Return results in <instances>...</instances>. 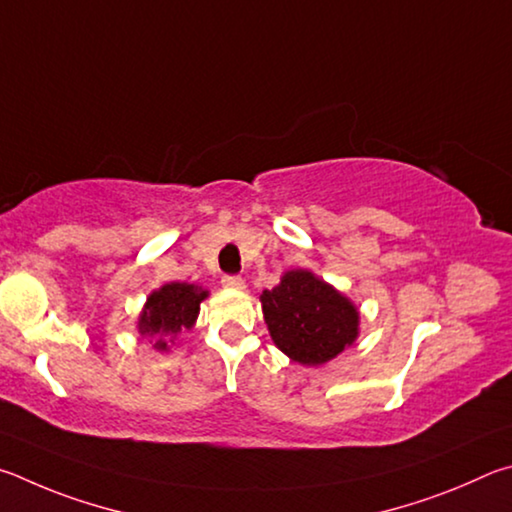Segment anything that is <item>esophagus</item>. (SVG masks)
Returning a JSON list of instances; mask_svg holds the SVG:
<instances>
[{"mask_svg":"<svg viewBox=\"0 0 512 512\" xmlns=\"http://www.w3.org/2000/svg\"><path fill=\"white\" fill-rule=\"evenodd\" d=\"M222 285L227 290H245V281H242L240 276H224Z\"/></svg>","mask_w":512,"mask_h":512,"instance_id":"1","label":"esophagus"}]
</instances>
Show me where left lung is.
Segmentation results:
<instances>
[{
  "label": "left lung",
  "instance_id": "obj_1",
  "mask_svg": "<svg viewBox=\"0 0 512 512\" xmlns=\"http://www.w3.org/2000/svg\"><path fill=\"white\" fill-rule=\"evenodd\" d=\"M267 330L279 351L303 366H321L360 337V308L310 270H288L261 294Z\"/></svg>",
  "mask_w": 512,
  "mask_h": 512
}]
</instances>
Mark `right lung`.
Returning a JSON list of instances; mask_svg holds the SVG:
<instances>
[{
    "instance_id": "add662e5",
    "label": "right lung",
    "mask_w": 512,
    "mask_h": 512,
    "mask_svg": "<svg viewBox=\"0 0 512 512\" xmlns=\"http://www.w3.org/2000/svg\"><path fill=\"white\" fill-rule=\"evenodd\" d=\"M209 297V290L195 283H164L148 294L139 312L137 333L148 339L159 353H168L175 339L191 330L200 315V303Z\"/></svg>"
}]
</instances>
